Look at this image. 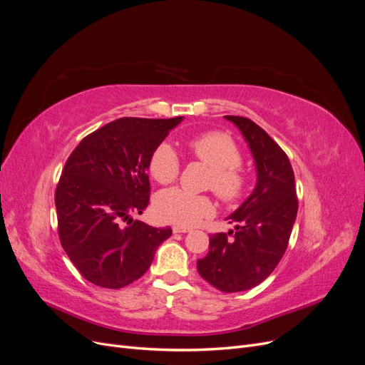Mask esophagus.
Instances as JSON below:
<instances>
[{
  "instance_id": "obj_1",
  "label": "esophagus",
  "mask_w": 365,
  "mask_h": 365,
  "mask_svg": "<svg viewBox=\"0 0 365 365\" xmlns=\"http://www.w3.org/2000/svg\"><path fill=\"white\" fill-rule=\"evenodd\" d=\"M172 231H173V235H178V233H189V228H184V227H178V225H173L172 227Z\"/></svg>"
}]
</instances>
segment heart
<instances>
[{
	"label": "heart",
	"mask_w": 365,
	"mask_h": 365,
	"mask_svg": "<svg viewBox=\"0 0 365 365\" xmlns=\"http://www.w3.org/2000/svg\"><path fill=\"white\" fill-rule=\"evenodd\" d=\"M187 150L207 164L210 176L207 185L225 202H237L250 187V175L240 165L242 153L236 141L224 132L212 130L187 141ZM149 173L158 184H170L180 173V160L175 150L163 143L152 152ZM153 210L157 216L178 227H195L213 216L215 204L205 195H193L181 189H169L157 195Z\"/></svg>",
	"instance_id": "1"
}]
</instances>
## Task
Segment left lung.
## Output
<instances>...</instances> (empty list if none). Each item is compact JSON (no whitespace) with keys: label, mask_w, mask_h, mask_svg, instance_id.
<instances>
[{"label":"left lung","mask_w":365,"mask_h":365,"mask_svg":"<svg viewBox=\"0 0 365 365\" xmlns=\"http://www.w3.org/2000/svg\"><path fill=\"white\" fill-rule=\"evenodd\" d=\"M225 118L248 143L257 181L245 202L227 217L235 230L210 236L208 254L197 260V272L219 291L240 292L262 283L279 264L288 248L298 200L292 165L277 143L250 118Z\"/></svg>","instance_id":"8db88e82"}]
</instances>
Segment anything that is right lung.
<instances>
[{
  "label": "right lung",
  "mask_w": 365,
  "mask_h": 365,
  "mask_svg": "<svg viewBox=\"0 0 365 365\" xmlns=\"http://www.w3.org/2000/svg\"><path fill=\"white\" fill-rule=\"evenodd\" d=\"M181 121L117 118L86 135L65 163L54 195L59 239L88 282L108 289L130 284L172 236L170 227H150L130 213L148 207L150 155Z\"/></svg>",
  "instance_id": "add662e5"
}]
</instances>
